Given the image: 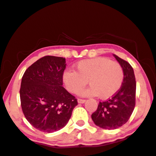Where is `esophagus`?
<instances>
[{
	"instance_id": "34e87169",
	"label": "esophagus",
	"mask_w": 156,
	"mask_h": 156,
	"mask_svg": "<svg viewBox=\"0 0 156 156\" xmlns=\"http://www.w3.org/2000/svg\"><path fill=\"white\" fill-rule=\"evenodd\" d=\"M78 103H85V102H86V100L80 99V98H78Z\"/></svg>"
}]
</instances>
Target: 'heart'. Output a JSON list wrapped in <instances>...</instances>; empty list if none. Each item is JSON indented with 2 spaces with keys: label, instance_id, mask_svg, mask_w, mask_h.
<instances>
[{
  "label": "heart",
  "instance_id": "1",
  "mask_svg": "<svg viewBox=\"0 0 156 156\" xmlns=\"http://www.w3.org/2000/svg\"><path fill=\"white\" fill-rule=\"evenodd\" d=\"M76 71L67 69L62 74L64 86L72 93L80 92L89 81L91 87L80 94L107 99L119 90L124 80V70L120 64L106 57L81 60L76 63Z\"/></svg>",
  "mask_w": 156,
  "mask_h": 156
}]
</instances>
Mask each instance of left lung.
<instances>
[{
    "label": "left lung",
    "mask_w": 156,
    "mask_h": 156,
    "mask_svg": "<svg viewBox=\"0 0 156 156\" xmlns=\"http://www.w3.org/2000/svg\"><path fill=\"white\" fill-rule=\"evenodd\" d=\"M124 70V80L119 90L108 101L100 102L92 114L94 124L107 130L117 129L128 121L136 104V83L133 67L126 61L114 55Z\"/></svg>",
    "instance_id": "left-lung-1"
}]
</instances>
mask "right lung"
Returning <instances> with one entry per match:
<instances>
[{
	"mask_svg": "<svg viewBox=\"0 0 156 156\" xmlns=\"http://www.w3.org/2000/svg\"><path fill=\"white\" fill-rule=\"evenodd\" d=\"M65 68L63 57L46 55L31 64L22 78L23 114L32 126L44 133L63 128L78 105L76 98L62 87Z\"/></svg>",
	"mask_w": 156,
	"mask_h": 156,
	"instance_id": "obj_1",
	"label": "right lung"
}]
</instances>
